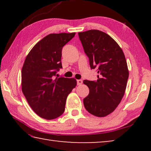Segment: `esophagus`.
Returning a JSON list of instances; mask_svg holds the SVG:
<instances>
[{
	"label": "esophagus",
	"instance_id": "34e87169",
	"mask_svg": "<svg viewBox=\"0 0 151 151\" xmlns=\"http://www.w3.org/2000/svg\"><path fill=\"white\" fill-rule=\"evenodd\" d=\"M76 82H77V85H82V84H83V81L80 80V79L76 81Z\"/></svg>",
	"mask_w": 151,
	"mask_h": 151
}]
</instances>
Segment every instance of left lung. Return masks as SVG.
Segmentation results:
<instances>
[{
  "mask_svg": "<svg viewBox=\"0 0 151 151\" xmlns=\"http://www.w3.org/2000/svg\"><path fill=\"white\" fill-rule=\"evenodd\" d=\"M91 69H96L97 81L85 80L89 88L83 104L89 113L99 117L108 115L121 103L127 87L129 70L123 51L109 35L99 30L78 32Z\"/></svg>",
  "mask_w": 151,
  "mask_h": 151,
  "instance_id": "left-lung-1",
  "label": "left lung"
}]
</instances>
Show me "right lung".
<instances>
[{"label": "right lung", "mask_w": 151, "mask_h": 151, "mask_svg": "<svg viewBox=\"0 0 151 151\" xmlns=\"http://www.w3.org/2000/svg\"><path fill=\"white\" fill-rule=\"evenodd\" d=\"M75 32L50 34L35 45L22 68V91L28 103L39 116L55 119L63 114L66 98L76 85L75 78L56 74L62 68L63 47Z\"/></svg>", "instance_id": "add662e5"}]
</instances>
